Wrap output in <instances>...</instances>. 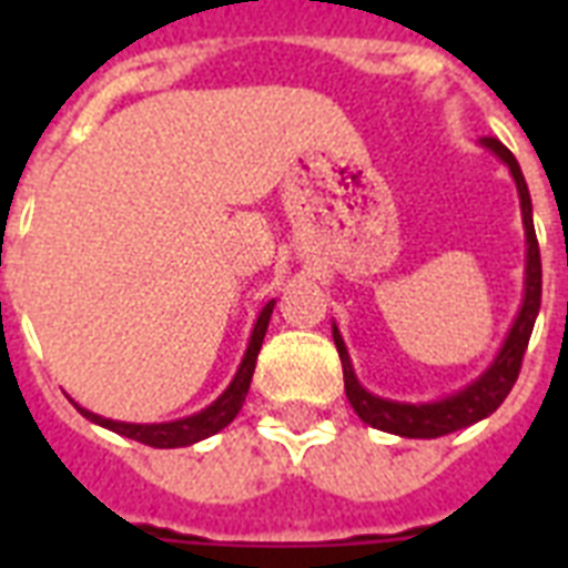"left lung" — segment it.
Here are the masks:
<instances>
[{
  "instance_id": "1",
  "label": "left lung",
  "mask_w": 568,
  "mask_h": 568,
  "mask_svg": "<svg viewBox=\"0 0 568 568\" xmlns=\"http://www.w3.org/2000/svg\"><path fill=\"white\" fill-rule=\"evenodd\" d=\"M480 144L493 150L507 168H510L516 189H519L521 203V223H525V239H528V256H525V301L521 310L513 321L510 333L504 338L501 351L493 359L475 383L459 388L457 395L442 397L433 404H400V400H388L365 392L363 383L356 379L347 347L342 342V333L333 324V342H336L338 359H342V372H345V392L351 406L365 424H372L377 430L406 436V439H436V436H448L454 430H463L468 424L480 422L486 415H493L504 404V397L510 395L513 383L519 377L521 359L528 351L530 333H534V321L539 315V301H542V262H539V244L537 232H534V209H530L528 182L521 176V168L516 155L498 141V138H484Z\"/></svg>"
}]
</instances>
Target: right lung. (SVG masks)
Wrapping results in <instances>:
<instances>
[{
  "label": "right lung",
  "instance_id": "obj_1",
  "mask_svg": "<svg viewBox=\"0 0 568 568\" xmlns=\"http://www.w3.org/2000/svg\"><path fill=\"white\" fill-rule=\"evenodd\" d=\"M276 301H267L258 312L256 324H253V333H250V345L244 351V359H241L239 372L232 377V383L226 386L214 404H209L205 409H200L196 415L189 418H180V422H164V424H126V422H111V418H102L97 413H88L82 406L75 404V409L88 418V422L100 424V427H109V430L120 433V436H129V439L144 442L150 448H185V445H194L200 439H209L217 430H223L226 424L239 415L244 397H247L250 379L256 372V356L262 351V342H265L267 321H271V312H274Z\"/></svg>",
  "mask_w": 568,
  "mask_h": 568
}]
</instances>
